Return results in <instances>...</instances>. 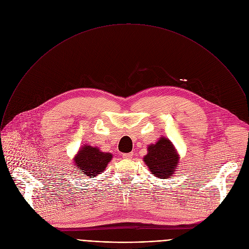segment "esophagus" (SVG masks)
<instances>
[{
  "instance_id": "obj_1",
  "label": "esophagus",
  "mask_w": 249,
  "mask_h": 249,
  "mask_svg": "<svg viewBox=\"0 0 249 249\" xmlns=\"http://www.w3.org/2000/svg\"><path fill=\"white\" fill-rule=\"evenodd\" d=\"M123 159H125V160H130V159H132V157H133V153H129V154H123Z\"/></svg>"
}]
</instances>
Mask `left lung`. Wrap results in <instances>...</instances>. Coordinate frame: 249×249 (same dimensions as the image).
I'll use <instances>...</instances> for the list:
<instances>
[{"label":"left lung","instance_id":"1","mask_svg":"<svg viewBox=\"0 0 249 249\" xmlns=\"http://www.w3.org/2000/svg\"><path fill=\"white\" fill-rule=\"evenodd\" d=\"M179 159V154L172 142L161 136L155 144L148 146V154L143 158V160L154 176L166 179L175 173Z\"/></svg>","mask_w":249,"mask_h":249}]
</instances>
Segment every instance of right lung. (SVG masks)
Instances as JSON below:
<instances>
[{"mask_svg": "<svg viewBox=\"0 0 249 249\" xmlns=\"http://www.w3.org/2000/svg\"><path fill=\"white\" fill-rule=\"evenodd\" d=\"M112 158V154L101 152L97 147L83 145L73 160L76 171H80L82 176L93 178L105 170Z\"/></svg>", "mask_w": 249, "mask_h": 249, "instance_id": "right-lung-1", "label": "right lung"}]
</instances>
